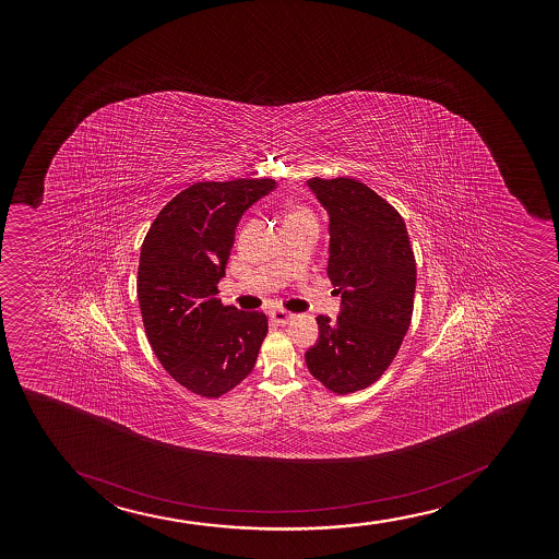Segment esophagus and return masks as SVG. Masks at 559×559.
Returning <instances> with one entry per match:
<instances>
[{
  "label": "esophagus",
  "instance_id": "esophagus-1",
  "mask_svg": "<svg viewBox=\"0 0 559 559\" xmlns=\"http://www.w3.org/2000/svg\"><path fill=\"white\" fill-rule=\"evenodd\" d=\"M270 319L276 322V324H287V322L293 319V314L289 311H285V309H274L272 313H270Z\"/></svg>",
  "mask_w": 559,
  "mask_h": 559
}]
</instances>
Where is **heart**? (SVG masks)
Wrapping results in <instances>:
<instances>
[{"mask_svg":"<svg viewBox=\"0 0 559 559\" xmlns=\"http://www.w3.org/2000/svg\"><path fill=\"white\" fill-rule=\"evenodd\" d=\"M298 218H311V214H309L304 206L290 205L289 209H287V214H285V222H287V219Z\"/></svg>","mask_w":559,"mask_h":559,"instance_id":"obj_1","label":"heart"}]
</instances>
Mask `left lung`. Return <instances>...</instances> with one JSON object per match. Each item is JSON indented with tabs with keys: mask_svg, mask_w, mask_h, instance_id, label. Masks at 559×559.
I'll return each instance as SVG.
<instances>
[{
	"mask_svg": "<svg viewBox=\"0 0 559 559\" xmlns=\"http://www.w3.org/2000/svg\"><path fill=\"white\" fill-rule=\"evenodd\" d=\"M330 216L328 276L341 295L340 317H317L319 340L306 353L330 392H358L392 364L412 321L416 259L405 219L359 180H308Z\"/></svg>",
	"mask_w": 559,
	"mask_h": 559,
	"instance_id": "1",
	"label": "left lung"
}]
</instances>
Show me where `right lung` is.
Here are the masks:
<instances>
[{
    "label": "right lung",
    "instance_id": "right-lung-1",
    "mask_svg": "<svg viewBox=\"0 0 559 559\" xmlns=\"http://www.w3.org/2000/svg\"><path fill=\"white\" fill-rule=\"evenodd\" d=\"M276 188L272 179L195 182L169 201L143 240L138 300L156 358L201 397H219L250 374L266 314L224 306L235 229L248 209Z\"/></svg>",
    "mask_w": 559,
    "mask_h": 559
}]
</instances>
